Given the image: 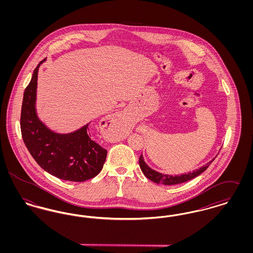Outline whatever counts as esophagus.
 I'll list each match as a JSON object with an SVG mask.
<instances>
[{"mask_svg": "<svg viewBox=\"0 0 253 253\" xmlns=\"http://www.w3.org/2000/svg\"><path fill=\"white\" fill-rule=\"evenodd\" d=\"M124 120H125V116L122 113H118V114H115V116L108 122H111L114 125H121L124 122Z\"/></svg>", "mask_w": 253, "mask_h": 253, "instance_id": "1", "label": "esophagus"}]
</instances>
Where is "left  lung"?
Wrapping results in <instances>:
<instances>
[{
	"mask_svg": "<svg viewBox=\"0 0 253 253\" xmlns=\"http://www.w3.org/2000/svg\"><path fill=\"white\" fill-rule=\"evenodd\" d=\"M217 157V156H216ZM215 157L213 159H211L210 162H208L207 164L203 165L202 167H200L195 170H193L192 172H188V173H183L180 175H169V174H164L161 172H158L157 170L150 168L147 163L144 161V157L141 155L139 157V167L141 169L142 172L144 173L145 176L150 179V180L157 183V184H163V185H175V184H180L186 181L191 180L194 177L198 176L199 174H201L202 172H204L205 170L208 169V167L211 165V163L215 159Z\"/></svg>",
	"mask_w": 253,
	"mask_h": 253,
	"instance_id": "8db88e82",
	"label": "left lung"
}]
</instances>
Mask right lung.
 <instances>
[{
	"label": "right lung",
	"instance_id": "right-lung-1",
	"mask_svg": "<svg viewBox=\"0 0 253 253\" xmlns=\"http://www.w3.org/2000/svg\"><path fill=\"white\" fill-rule=\"evenodd\" d=\"M42 60L25 88L21 113L24 144L37 163L50 174L73 182H84L102 169L107 151L91 139L89 124L77 131L59 133L40 120L36 110L37 81Z\"/></svg>",
	"mask_w": 253,
	"mask_h": 253
}]
</instances>
